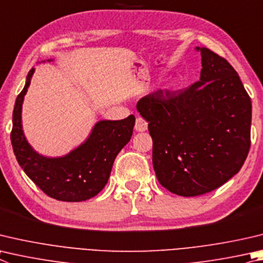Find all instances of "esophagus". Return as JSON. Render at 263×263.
<instances>
[{
    "label": "esophagus",
    "instance_id": "obj_1",
    "mask_svg": "<svg viewBox=\"0 0 263 263\" xmlns=\"http://www.w3.org/2000/svg\"><path fill=\"white\" fill-rule=\"evenodd\" d=\"M135 128H136V131H138V132H144L148 128V123L142 117H140V116L137 117Z\"/></svg>",
    "mask_w": 263,
    "mask_h": 263
}]
</instances>
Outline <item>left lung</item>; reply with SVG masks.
<instances>
[{
    "label": "left lung",
    "mask_w": 263,
    "mask_h": 263,
    "mask_svg": "<svg viewBox=\"0 0 263 263\" xmlns=\"http://www.w3.org/2000/svg\"><path fill=\"white\" fill-rule=\"evenodd\" d=\"M201 52L200 80L159 89L137 110L148 122L153 166L160 184L181 197L212 192L241 169L251 147V98L229 62Z\"/></svg>",
    "instance_id": "1"
}]
</instances>
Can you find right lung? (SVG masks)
<instances>
[{"label": "right lung", "instance_id": "1", "mask_svg": "<svg viewBox=\"0 0 263 263\" xmlns=\"http://www.w3.org/2000/svg\"><path fill=\"white\" fill-rule=\"evenodd\" d=\"M34 69L16 99L12 112L11 144L16 159L30 179L48 197L60 201H85L101 192L108 183L116 156L131 139L136 118L101 121L82 146L70 154L48 159L28 145L22 130V104Z\"/></svg>", "mask_w": 263, "mask_h": 263}]
</instances>
